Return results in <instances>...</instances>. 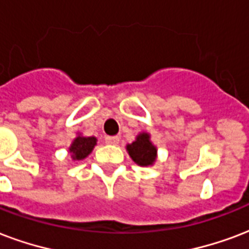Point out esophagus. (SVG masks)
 Masks as SVG:
<instances>
[{"mask_svg":"<svg viewBox=\"0 0 249 249\" xmlns=\"http://www.w3.org/2000/svg\"><path fill=\"white\" fill-rule=\"evenodd\" d=\"M119 137L117 136H108V137H106V143H108V145H117L119 143Z\"/></svg>","mask_w":249,"mask_h":249,"instance_id":"1","label":"esophagus"}]
</instances>
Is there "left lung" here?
Instances as JSON below:
<instances>
[{
    "instance_id": "8db88e82",
    "label": "left lung",
    "mask_w": 249,
    "mask_h": 249,
    "mask_svg": "<svg viewBox=\"0 0 249 249\" xmlns=\"http://www.w3.org/2000/svg\"><path fill=\"white\" fill-rule=\"evenodd\" d=\"M126 151L133 162L141 167L153 166L158 158V149L151 142V136L147 132L138 133L136 140L126 145Z\"/></svg>"
}]
</instances>
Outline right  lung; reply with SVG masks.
Segmentation results:
<instances>
[{"instance_id": "obj_1", "label": "right lung", "mask_w": 249, "mask_h": 249, "mask_svg": "<svg viewBox=\"0 0 249 249\" xmlns=\"http://www.w3.org/2000/svg\"><path fill=\"white\" fill-rule=\"evenodd\" d=\"M96 142H98L96 137H86L82 133H77V136L68 149V154L73 160H82L92 153Z\"/></svg>"}]
</instances>
